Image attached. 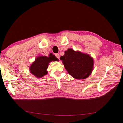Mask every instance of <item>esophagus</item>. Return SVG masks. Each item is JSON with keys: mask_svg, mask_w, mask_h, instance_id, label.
<instances>
[{"mask_svg": "<svg viewBox=\"0 0 123 123\" xmlns=\"http://www.w3.org/2000/svg\"><path fill=\"white\" fill-rule=\"evenodd\" d=\"M55 56L56 57V58H57L58 59H59V58H60V55H59V54H55Z\"/></svg>", "mask_w": 123, "mask_h": 123, "instance_id": "esophagus-1", "label": "esophagus"}]
</instances>
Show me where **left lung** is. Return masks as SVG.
<instances>
[{
  "mask_svg": "<svg viewBox=\"0 0 123 123\" xmlns=\"http://www.w3.org/2000/svg\"><path fill=\"white\" fill-rule=\"evenodd\" d=\"M66 70L74 79H85L90 75L94 68L93 58L86 53L68 49L60 57Z\"/></svg>",
  "mask_w": 123,
  "mask_h": 123,
  "instance_id": "obj_1",
  "label": "left lung"
}]
</instances>
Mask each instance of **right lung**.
I'll return each instance as SVG.
<instances>
[{"mask_svg": "<svg viewBox=\"0 0 123 123\" xmlns=\"http://www.w3.org/2000/svg\"><path fill=\"white\" fill-rule=\"evenodd\" d=\"M56 61H58L59 60L52 54H49V57L39 56L30 66L29 71L37 79L41 78L48 74L47 69L49 63Z\"/></svg>", "mask_w": 123, "mask_h": 123, "instance_id": "1", "label": "right lung"}]
</instances>
